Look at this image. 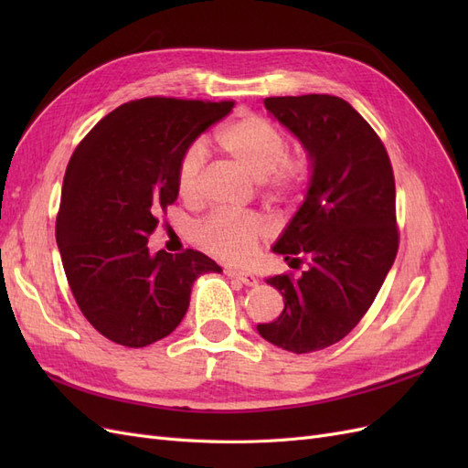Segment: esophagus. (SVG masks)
<instances>
[{
  "label": "esophagus",
  "mask_w": 468,
  "mask_h": 468,
  "mask_svg": "<svg viewBox=\"0 0 468 468\" xmlns=\"http://www.w3.org/2000/svg\"><path fill=\"white\" fill-rule=\"evenodd\" d=\"M224 273L229 275V277H234V279H238V281H242L246 287H256L258 282H260L258 277L253 275L251 271H242V269H236V267H226Z\"/></svg>",
  "instance_id": "34e87169"
}]
</instances>
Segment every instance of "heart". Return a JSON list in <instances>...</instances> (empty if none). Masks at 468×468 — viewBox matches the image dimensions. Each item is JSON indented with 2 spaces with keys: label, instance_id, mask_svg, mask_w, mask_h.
<instances>
[{
  "label": "heart",
  "instance_id": "heart-1",
  "mask_svg": "<svg viewBox=\"0 0 468 468\" xmlns=\"http://www.w3.org/2000/svg\"><path fill=\"white\" fill-rule=\"evenodd\" d=\"M217 144L248 176L260 179L261 191L273 201L299 197L313 174L308 150H287L285 133L260 115H244L226 124L217 134ZM203 164L205 154L197 144L183 152L177 164L176 187L187 205L199 203L203 195ZM265 234V224L253 215L215 212L195 226L197 244L215 258L236 263L250 261Z\"/></svg>",
  "mask_w": 468,
  "mask_h": 468
}]
</instances>
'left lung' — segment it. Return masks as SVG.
Listing matches in <instances>:
<instances>
[{"instance_id":"8db88e82","label":"left lung","mask_w":468,"mask_h":468,"mask_svg":"<svg viewBox=\"0 0 468 468\" xmlns=\"http://www.w3.org/2000/svg\"><path fill=\"white\" fill-rule=\"evenodd\" d=\"M265 109L313 158L306 199L273 246L292 273L269 277L285 301L258 324L267 342L310 353L344 339L371 308L399 251L396 187L385 144L342 97H267Z\"/></svg>"}]
</instances>
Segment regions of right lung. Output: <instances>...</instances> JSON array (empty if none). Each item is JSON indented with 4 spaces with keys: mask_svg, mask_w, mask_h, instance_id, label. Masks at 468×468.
Instances as JSON below:
<instances>
[{
    "mask_svg": "<svg viewBox=\"0 0 468 468\" xmlns=\"http://www.w3.org/2000/svg\"><path fill=\"white\" fill-rule=\"evenodd\" d=\"M232 107L134 99L99 121L69 158L56 244L81 314L111 342L146 347L169 335L187 313L195 279L222 271L197 250L150 253L148 238L177 199L183 152Z\"/></svg>",
    "mask_w": 468,
    "mask_h": 468,
    "instance_id": "1",
    "label": "right lung"
}]
</instances>
